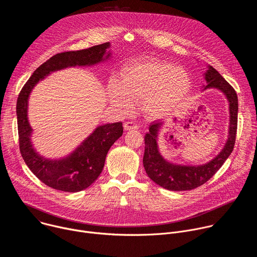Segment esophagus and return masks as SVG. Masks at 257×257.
Returning a JSON list of instances; mask_svg holds the SVG:
<instances>
[{"label": "esophagus", "instance_id": "obj_1", "mask_svg": "<svg viewBox=\"0 0 257 257\" xmlns=\"http://www.w3.org/2000/svg\"><path fill=\"white\" fill-rule=\"evenodd\" d=\"M124 128H125V130H136V129H138V125L132 121H128V122L124 123Z\"/></svg>", "mask_w": 257, "mask_h": 257}]
</instances>
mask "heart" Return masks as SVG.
I'll return each instance as SVG.
<instances>
[{"label":"heart","instance_id":"heart-1","mask_svg":"<svg viewBox=\"0 0 257 257\" xmlns=\"http://www.w3.org/2000/svg\"><path fill=\"white\" fill-rule=\"evenodd\" d=\"M187 71L156 59L138 60L125 65L119 82L109 83V98L123 112H130L132 101H143L145 113L153 118L171 114L190 90Z\"/></svg>","mask_w":257,"mask_h":257}]
</instances>
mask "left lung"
<instances>
[{
	"label": "left lung",
	"instance_id": "8db88e82",
	"mask_svg": "<svg viewBox=\"0 0 257 257\" xmlns=\"http://www.w3.org/2000/svg\"><path fill=\"white\" fill-rule=\"evenodd\" d=\"M206 85L203 90L214 88L222 91L229 101V135L222 151L211 161L198 166L178 165L168 162L159 151L158 136L164 121H155L144 136L143 166L146 174L161 187L171 191H184L197 188L207 182L221 168L233 152L238 122V97L235 89L211 66L204 73Z\"/></svg>",
	"mask_w": 257,
	"mask_h": 257
}]
</instances>
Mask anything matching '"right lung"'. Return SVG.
<instances>
[{
    "instance_id": "1",
    "label": "right lung",
    "mask_w": 257,
    "mask_h": 257,
    "mask_svg": "<svg viewBox=\"0 0 257 257\" xmlns=\"http://www.w3.org/2000/svg\"><path fill=\"white\" fill-rule=\"evenodd\" d=\"M105 43L89 49L57 54L36 69L21 89L16 105L19 148L30 169L46 185L65 192H78L89 187L100 175L106 154L123 134L121 122L97 126L75 151L65 158L51 160L42 157L31 142L32 128L27 117L28 98L41 80L51 73L75 66H93L111 57Z\"/></svg>"
}]
</instances>
